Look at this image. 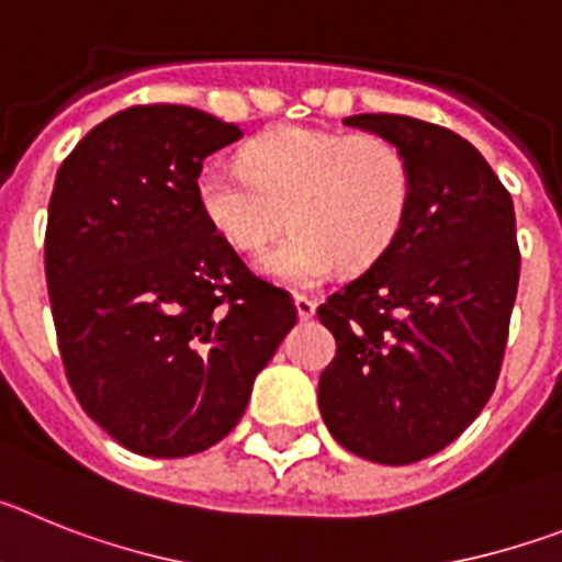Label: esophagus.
<instances>
[{"label": "esophagus", "mask_w": 562, "mask_h": 562, "mask_svg": "<svg viewBox=\"0 0 562 562\" xmlns=\"http://www.w3.org/2000/svg\"><path fill=\"white\" fill-rule=\"evenodd\" d=\"M315 310H317V301H312V297L306 295H295V312L301 321H310V317L315 315Z\"/></svg>", "instance_id": "1"}]
</instances>
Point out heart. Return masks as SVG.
<instances>
[{
    "mask_svg": "<svg viewBox=\"0 0 562 562\" xmlns=\"http://www.w3.org/2000/svg\"><path fill=\"white\" fill-rule=\"evenodd\" d=\"M408 157L376 134L284 126L247 143L241 166L205 162L196 205L211 231L256 252L286 222L292 231L258 258L290 286H315L340 265L362 270L394 245L411 207Z\"/></svg>",
    "mask_w": 562,
    "mask_h": 562,
    "instance_id": "b5f03b06",
    "label": "heart"
}]
</instances>
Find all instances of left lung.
I'll list each match as a JSON object with an SVG mask.
<instances>
[{
  "label": "left lung",
  "instance_id": "obj_1",
  "mask_svg": "<svg viewBox=\"0 0 562 562\" xmlns=\"http://www.w3.org/2000/svg\"><path fill=\"white\" fill-rule=\"evenodd\" d=\"M342 123L400 146L414 191L394 245L317 306L337 340L317 405L355 456L414 464L459 439L498 382L520 276L513 196L450 128L405 114Z\"/></svg>",
  "mask_w": 562,
  "mask_h": 562
}]
</instances>
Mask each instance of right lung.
<instances>
[{
	"label": "right lung",
	"instance_id": "add662e5",
	"mask_svg": "<svg viewBox=\"0 0 562 562\" xmlns=\"http://www.w3.org/2000/svg\"><path fill=\"white\" fill-rule=\"evenodd\" d=\"M241 128L154 103L98 123L61 162L44 272L64 371L89 419L132 453L180 459L225 439L295 326L196 205L207 154Z\"/></svg>",
	"mask_w": 562,
	"mask_h": 562
}]
</instances>
